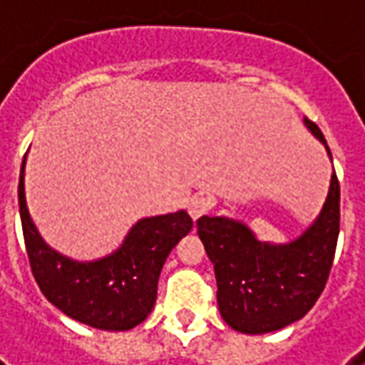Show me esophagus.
I'll return each instance as SVG.
<instances>
[{
    "label": "esophagus",
    "instance_id": "obj_1",
    "mask_svg": "<svg viewBox=\"0 0 365 365\" xmlns=\"http://www.w3.org/2000/svg\"><path fill=\"white\" fill-rule=\"evenodd\" d=\"M211 209V199H207V197H192L189 203V215L195 221L199 217H203L205 213Z\"/></svg>",
    "mask_w": 365,
    "mask_h": 365
}]
</instances>
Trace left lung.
<instances>
[{"label":"left lung","instance_id":"left-lung-1","mask_svg":"<svg viewBox=\"0 0 365 365\" xmlns=\"http://www.w3.org/2000/svg\"><path fill=\"white\" fill-rule=\"evenodd\" d=\"M304 125L331 158L317 123L304 118ZM197 233L215 268L223 321L247 335L282 329L313 309L329 278L339 235V180L333 170L321 213L288 244L259 242L245 223L230 217L203 215Z\"/></svg>","mask_w":365,"mask_h":365}]
</instances>
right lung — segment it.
Returning a JSON list of instances; mask_svg holds the SVG:
<instances>
[{
	"mask_svg": "<svg viewBox=\"0 0 365 365\" xmlns=\"http://www.w3.org/2000/svg\"><path fill=\"white\" fill-rule=\"evenodd\" d=\"M21 162L18 201L30 268L42 294L64 315L95 329L128 331L146 319L156 302L158 278L168 254L192 230L187 211L140 219L109 256L78 262L52 250L30 217Z\"/></svg>",
	"mask_w": 365,
	"mask_h": 365,
	"instance_id": "obj_1",
	"label": "right lung"
}]
</instances>
